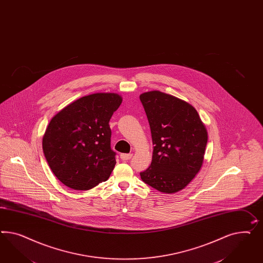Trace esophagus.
Here are the masks:
<instances>
[{"label":"esophagus","mask_w":263,"mask_h":263,"mask_svg":"<svg viewBox=\"0 0 263 263\" xmlns=\"http://www.w3.org/2000/svg\"><path fill=\"white\" fill-rule=\"evenodd\" d=\"M133 157V155L132 154H121L120 158L122 160H124V161H126V160H129L130 158Z\"/></svg>","instance_id":"esophagus-1"}]
</instances>
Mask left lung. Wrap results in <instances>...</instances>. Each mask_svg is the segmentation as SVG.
<instances>
[{"label":"left lung","mask_w":263,"mask_h":263,"mask_svg":"<svg viewBox=\"0 0 263 263\" xmlns=\"http://www.w3.org/2000/svg\"><path fill=\"white\" fill-rule=\"evenodd\" d=\"M154 145L150 167L141 180L158 191L171 194L185 187L200 171L208 133L195 108L160 91L140 95Z\"/></svg>","instance_id":"8db88e82"}]
</instances>
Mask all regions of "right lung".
Instances as JSON below:
<instances>
[{
  "label": "right lung",
  "instance_id": "1",
  "mask_svg": "<svg viewBox=\"0 0 263 263\" xmlns=\"http://www.w3.org/2000/svg\"><path fill=\"white\" fill-rule=\"evenodd\" d=\"M122 97L95 93L65 106L49 123L43 152L52 172L68 187L88 190L105 181L116 164L109 120Z\"/></svg>",
  "mask_w": 263,
  "mask_h": 263
}]
</instances>
